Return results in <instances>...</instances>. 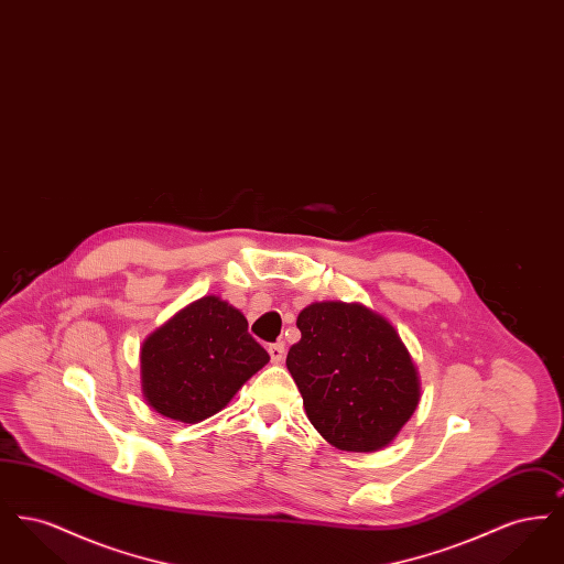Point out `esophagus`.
<instances>
[{
    "label": "esophagus",
    "instance_id": "34e87169",
    "mask_svg": "<svg viewBox=\"0 0 564 564\" xmlns=\"http://www.w3.org/2000/svg\"><path fill=\"white\" fill-rule=\"evenodd\" d=\"M269 355L270 359H272L274 364H281V361H283V357H285V347H283V343H274V345H270Z\"/></svg>",
    "mask_w": 564,
    "mask_h": 564
}]
</instances>
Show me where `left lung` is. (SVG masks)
I'll use <instances>...</instances> for the list:
<instances>
[{
	"instance_id": "obj_1",
	"label": "left lung",
	"mask_w": 564,
	"mask_h": 564,
	"mask_svg": "<svg viewBox=\"0 0 564 564\" xmlns=\"http://www.w3.org/2000/svg\"><path fill=\"white\" fill-rule=\"evenodd\" d=\"M295 325L302 338L285 364L313 427L349 453L391 444L421 400L395 327L357 302H313Z\"/></svg>"
}]
</instances>
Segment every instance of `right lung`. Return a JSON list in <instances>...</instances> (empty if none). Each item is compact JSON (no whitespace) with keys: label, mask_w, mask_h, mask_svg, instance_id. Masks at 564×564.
<instances>
[{"label":"right lung","mask_w":564,"mask_h":564,"mask_svg":"<svg viewBox=\"0 0 564 564\" xmlns=\"http://www.w3.org/2000/svg\"><path fill=\"white\" fill-rule=\"evenodd\" d=\"M270 357L239 308L205 295L152 332L141 347L143 398L159 414L200 423L217 414Z\"/></svg>","instance_id":"add662e5"}]
</instances>
